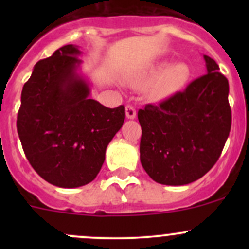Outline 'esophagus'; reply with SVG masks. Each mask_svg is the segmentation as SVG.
Returning a JSON list of instances; mask_svg holds the SVG:
<instances>
[{"label": "esophagus", "instance_id": "34e87169", "mask_svg": "<svg viewBox=\"0 0 249 249\" xmlns=\"http://www.w3.org/2000/svg\"><path fill=\"white\" fill-rule=\"evenodd\" d=\"M125 113H126L127 119H135L136 118V109L132 106H130V105H127L126 108H125Z\"/></svg>", "mask_w": 249, "mask_h": 249}]
</instances>
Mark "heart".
<instances>
[{
  "mask_svg": "<svg viewBox=\"0 0 249 249\" xmlns=\"http://www.w3.org/2000/svg\"><path fill=\"white\" fill-rule=\"evenodd\" d=\"M166 64L150 67L147 71L130 79V84L135 88L145 89V95L152 101H160L172 96L185 87L190 77V69L185 62H175L166 67Z\"/></svg>",
  "mask_w": 249,
  "mask_h": 249,
  "instance_id": "obj_1",
  "label": "heart"
}]
</instances>
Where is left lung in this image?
<instances>
[{
    "label": "left lung",
    "instance_id": "obj_1",
    "mask_svg": "<svg viewBox=\"0 0 249 249\" xmlns=\"http://www.w3.org/2000/svg\"><path fill=\"white\" fill-rule=\"evenodd\" d=\"M203 59L207 73L137 114L141 164L160 184L184 185L201 178L219 159L229 136V82L214 60Z\"/></svg>",
    "mask_w": 249,
    "mask_h": 249
}]
</instances>
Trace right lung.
Returning a JSON list of instances; mask_svg holds the SVG:
<instances>
[{
  "label": "right lung",
  "instance_id": "1",
  "mask_svg": "<svg viewBox=\"0 0 249 249\" xmlns=\"http://www.w3.org/2000/svg\"><path fill=\"white\" fill-rule=\"evenodd\" d=\"M79 49L67 44L41 60L22 87L17 129L34 170L53 185L77 188L96 178L108 143L123 126L125 107L90 99L77 73Z\"/></svg>",
  "mask_w": 249,
  "mask_h": 249
}]
</instances>
